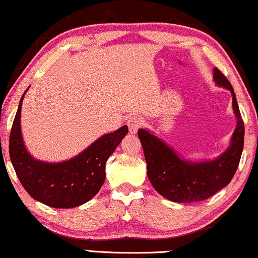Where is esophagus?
<instances>
[{"mask_svg":"<svg viewBox=\"0 0 258 258\" xmlns=\"http://www.w3.org/2000/svg\"><path fill=\"white\" fill-rule=\"evenodd\" d=\"M129 125V132L130 134H136L137 130L141 128L142 125H143L144 120L140 116H137V115H134V116H130L128 118V121H126Z\"/></svg>","mask_w":258,"mask_h":258,"instance_id":"34e87169","label":"esophagus"}]
</instances>
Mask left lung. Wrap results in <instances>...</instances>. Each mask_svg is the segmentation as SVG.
Wrapping results in <instances>:
<instances>
[{"mask_svg":"<svg viewBox=\"0 0 258 258\" xmlns=\"http://www.w3.org/2000/svg\"><path fill=\"white\" fill-rule=\"evenodd\" d=\"M215 83L228 88L237 117L231 144L225 154L212 162L182 160L172 149L147 130H138V137L148 165V177L160 196L174 203H197L214 196L233 179L240 163L244 143V123L233 86L219 69H214Z\"/></svg>","mask_w":258,"mask_h":258,"instance_id":"obj_1","label":"left lung"}]
</instances>
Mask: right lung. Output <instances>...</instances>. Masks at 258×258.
<instances>
[{"instance_id": "1", "label": "right lung", "mask_w": 258, "mask_h": 258, "mask_svg": "<svg viewBox=\"0 0 258 258\" xmlns=\"http://www.w3.org/2000/svg\"><path fill=\"white\" fill-rule=\"evenodd\" d=\"M27 92V91H25ZM22 95L9 137V155L15 172L33 199L54 208H72L91 200L101 188L104 166L122 138L128 134L123 125L95 141L74 158L51 164L33 159L24 147L21 134Z\"/></svg>"}]
</instances>
